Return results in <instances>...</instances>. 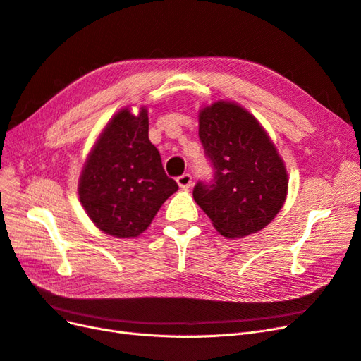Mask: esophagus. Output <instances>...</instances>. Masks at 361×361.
Returning <instances> with one entry per match:
<instances>
[{"label": "esophagus", "instance_id": "34e87169", "mask_svg": "<svg viewBox=\"0 0 361 361\" xmlns=\"http://www.w3.org/2000/svg\"><path fill=\"white\" fill-rule=\"evenodd\" d=\"M176 182H178V185H179L182 190H188L191 185H192V176H191V174H188V173H185V174H182V176H179L176 179Z\"/></svg>", "mask_w": 361, "mask_h": 361}]
</instances>
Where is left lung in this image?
<instances>
[{"label": "left lung", "mask_w": 361, "mask_h": 361, "mask_svg": "<svg viewBox=\"0 0 361 361\" xmlns=\"http://www.w3.org/2000/svg\"><path fill=\"white\" fill-rule=\"evenodd\" d=\"M199 137L215 169L192 197L218 233L244 238L265 228L288 197L285 161L259 120L243 105L216 101L199 110Z\"/></svg>", "instance_id": "obj_1"}]
</instances>
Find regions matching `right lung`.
Segmentation results:
<instances>
[{
    "mask_svg": "<svg viewBox=\"0 0 361 361\" xmlns=\"http://www.w3.org/2000/svg\"><path fill=\"white\" fill-rule=\"evenodd\" d=\"M179 190L149 140V113L123 106L108 120L87 155L78 180L81 206L94 226L114 238H137Z\"/></svg>",
    "mask_w": 361,
    "mask_h": 361,
    "instance_id": "1",
    "label": "right lung"
}]
</instances>
